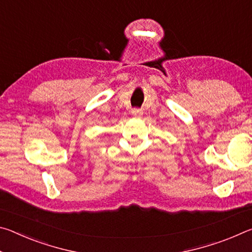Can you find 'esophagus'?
I'll return each instance as SVG.
<instances>
[{"instance_id": "obj_1", "label": "esophagus", "mask_w": 252, "mask_h": 252, "mask_svg": "<svg viewBox=\"0 0 252 252\" xmlns=\"http://www.w3.org/2000/svg\"><path fill=\"white\" fill-rule=\"evenodd\" d=\"M131 113L133 114L134 117H141L143 112H142V110H141V109H139V108H134V109H132Z\"/></svg>"}]
</instances>
